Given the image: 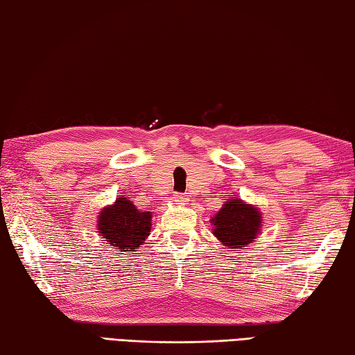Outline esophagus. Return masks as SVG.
Masks as SVG:
<instances>
[{
  "label": "esophagus",
  "instance_id": "1",
  "mask_svg": "<svg viewBox=\"0 0 355 355\" xmlns=\"http://www.w3.org/2000/svg\"><path fill=\"white\" fill-rule=\"evenodd\" d=\"M173 201H175L177 205H184L187 201V196L186 193H182V192H177L175 196H173Z\"/></svg>",
  "mask_w": 355,
  "mask_h": 355
}]
</instances>
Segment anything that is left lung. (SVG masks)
<instances>
[{
    "label": "left lung",
    "mask_w": 355,
    "mask_h": 355,
    "mask_svg": "<svg viewBox=\"0 0 355 355\" xmlns=\"http://www.w3.org/2000/svg\"><path fill=\"white\" fill-rule=\"evenodd\" d=\"M214 235L227 249H243L260 234L261 215L251 205L240 198L229 200L220 212L212 217Z\"/></svg>",
    "instance_id": "1"
}]
</instances>
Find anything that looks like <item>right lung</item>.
I'll return each instance as SVG.
<instances>
[{"label":"right lung","mask_w":355,"mask_h":355,"mask_svg":"<svg viewBox=\"0 0 355 355\" xmlns=\"http://www.w3.org/2000/svg\"><path fill=\"white\" fill-rule=\"evenodd\" d=\"M150 212L138 211L126 197L118 198L114 206L101 211L98 232L109 246L121 249L123 252H134L141 248L150 232Z\"/></svg>","instance_id":"right-lung-1"}]
</instances>
